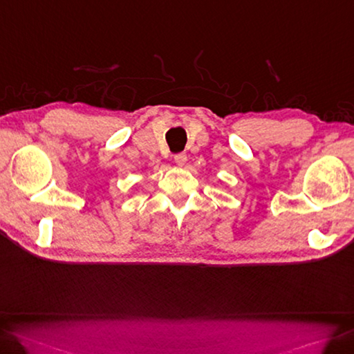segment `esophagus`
Listing matches in <instances>:
<instances>
[{
	"instance_id": "1",
	"label": "esophagus",
	"mask_w": 354,
	"mask_h": 354,
	"mask_svg": "<svg viewBox=\"0 0 354 354\" xmlns=\"http://www.w3.org/2000/svg\"><path fill=\"white\" fill-rule=\"evenodd\" d=\"M186 160H187V156L185 153H178L174 156V162L178 165V167H185Z\"/></svg>"
}]
</instances>
